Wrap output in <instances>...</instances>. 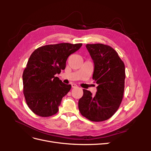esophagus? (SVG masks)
<instances>
[{
    "instance_id": "1",
    "label": "esophagus",
    "mask_w": 151,
    "mask_h": 151,
    "mask_svg": "<svg viewBox=\"0 0 151 151\" xmlns=\"http://www.w3.org/2000/svg\"><path fill=\"white\" fill-rule=\"evenodd\" d=\"M71 85H72V88H77V87H78V86H77V84H74V83L72 84Z\"/></svg>"
}]
</instances>
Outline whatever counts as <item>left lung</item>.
<instances>
[{"instance_id": "left-lung-1", "label": "left lung", "mask_w": 151, "mask_h": 151, "mask_svg": "<svg viewBox=\"0 0 151 151\" xmlns=\"http://www.w3.org/2000/svg\"><path fill=\"white\" fill-rule=\"evenodd\" d=\"M87 50L94 63L93 79L98 84L93 96L83 89L79 100L81 115L93 122H102L111 118L120 106L124 93V63L111 47L103 44H87Z\"/></svg>"}]
</instances>
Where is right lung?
<instances>
[{
	"instance_id": "add662e5",
	"label": "right lung",
	"mask_w": 151,
	"mask_h": 151,
	"mask_svg": "<svg viewBox=\"0 0 151 151\" xmlns=\"http://www.w3.org/2000/svg\"><path fill=\"white\" fill-rule=\"evenodd\" d=\"M82 43H67L41 47L31 55L22 74L26 101L36 115L47 117L58 111L62 98L71 89L56 74L64 70L68 56L77 51Z\"/></svg>"
}]
</instances>
